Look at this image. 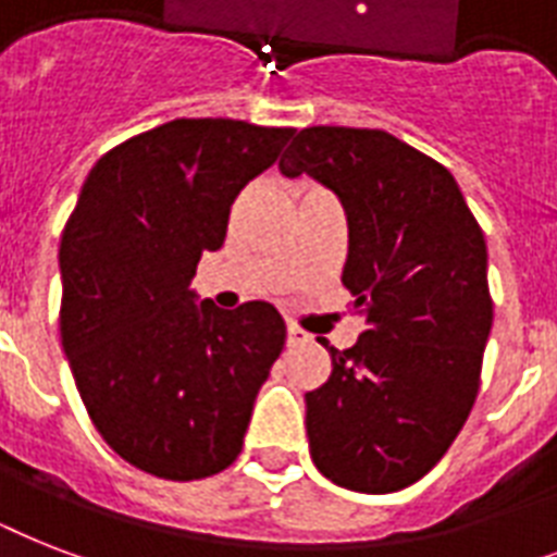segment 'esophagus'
I'll list each match as a JSON object with an SVG mask.
<instances>
[{"label": "esophagus", "mask_w": 557, "mask_h": 557, "mask_svg": "<svg viewBox=\"0 0 557 557\" xmlns=\"http://www.w3.org/2000/svg\"><path fill=\"white\" fill-rule=\"evenodd\" d=\"M309 341V335H306L304 330H297L295 323H288L286 326V344L288 347H300V344H306Z\"/></svg>", "instance_id": "34e87169"}]
</instances>
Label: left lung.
I'll list each match as a JSON object with an SVG mask.
<instances>
[{"mask_svg":"<svg viewBox=\"0 0 557 557\" xmlns=\"http://www.w3.org/2000/svg\"><path fill=\"white\" fill-rule=\"evenodd\" d=\"M280 173L338 196L344 286L367 326L352 349L321 338L332 375L306 393L309 454L349 492L407 488L474 407L494 318L483 231L448 170L384 129H300Z\"/></svg>","mask_w":557,"mask_h":557,"instance_id":"obj_1","label":"left lung"}]
</instances>
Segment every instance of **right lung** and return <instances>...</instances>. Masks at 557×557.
<instances>
[{"mask_svg": "<svg viewBox=\"0 0 557 557\" xmlns=\"http://www.w3.org/2000/svg\"><path fill=\"white\" fill-rule=\"evenodd\" d=\"M295 129L178 117L91 168L60 239V332L107 445L164 480H201L243 450L257 393L286 344L271 304L234 312L190 286L201 251Z\"/></svg>", "mask_w": 557, "mask_h": 557, "instance_id": "right-lung-1", "label": "right lung"}]
</instances>
